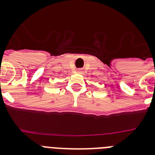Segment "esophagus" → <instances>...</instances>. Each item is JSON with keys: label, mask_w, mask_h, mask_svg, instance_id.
Here are the masks:
<instances>
[{"label": "esophagus", "mask_w": 155, "mask_h": 155, "mask_svg": "<svg viewBox=\"0 0 155 155\" xmlns=\"http://www.w3.org/2000/svg\"><path fill=\"white\" fill-rule=\"evenodd\" d=\"M78 73H81L82 71L81 69H79V70H78Z\"/></svg>", "instance_id": "1"}]
</instances>
